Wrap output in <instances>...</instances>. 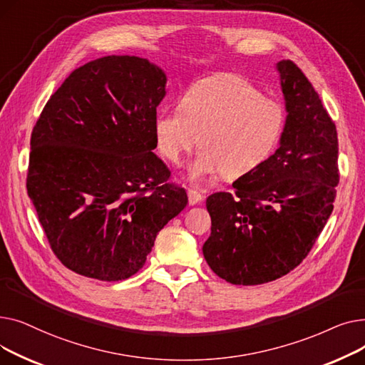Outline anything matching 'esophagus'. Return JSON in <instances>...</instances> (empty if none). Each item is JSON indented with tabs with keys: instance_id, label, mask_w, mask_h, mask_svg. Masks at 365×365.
I'll list each match as a JSON object with an SVG mask.
<instances>
[{
	"instance_id": "1",
	"label": "esophagus",
	"mask_w": 365,
	"mask_h": 365,
	"mask_svg": "<svg viewBox=\"0 0 365 365\" xmlns=\"http://www.w3.org/2000/svg\"><path fill=\"white\" fill-rule=\"evenodd\" d=\"M187 198H189V204L190 205H195V204H198V202H201L204 200V195L197 192V190L189 189L187 190Z\"/></svg>"
}]
</instances>
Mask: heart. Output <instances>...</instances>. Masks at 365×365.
<instances>
[{
	"label": "heart",
	"mask_w": 365,
	"mask_h": 365,
	"mask_svg": "<svg viewBox=\"0 0 365 365\" xmlns=\"http://www.w3.org/2000/svg\"><path fill=\"white\" fill-rule=\"evenodd\" d=\"M285 125L281 106L235 73L208 76L190 86L179 109L161 112L153 131L158 150L182 164L200 140L202 150L189 170L201 185L220 173L240 179L262 167L279 145Z\"/></svg>",
	"instance_id": "heart-1"
}]
</instances>
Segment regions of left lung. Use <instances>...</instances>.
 Segmentation results:
<instances>
[{"instance_id": "1", "label": "left lung", "mask_w": 365, "mask_h": 365, "mask_svg": "<svg viewBox=\"0 0 365 365\" xmlns=\"http://www.w3.org/2000/svg\"><path fill=\"white\" fill-rule=\"evenodd\" d=\"M287 118L279 148L237 179L232 192L207 198L212 234L202 253L235 285H257L293 271L327 223L339 183L337 131L309 80L292 61L277 63Z\"/></svg>"}]
</instances>
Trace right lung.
I'll return each mask as SVG.
<instances>
[{"mask_svg":"<svg viewBox=\"0 0 365 365\" xmlns=\"http://www.w3.org/2000/svg\"><path fill=\"white\" fill-rule=\"evenodd\" d=\"M165 83L142 57H101L68 76L32 130L28 195L53 253L76 274L130 278L187 204L152 152Z\"/></svg>","mask_w":365,"mask_h":365,"instance_id":"right-lung-1","label":"right lung"}]
</instances>
